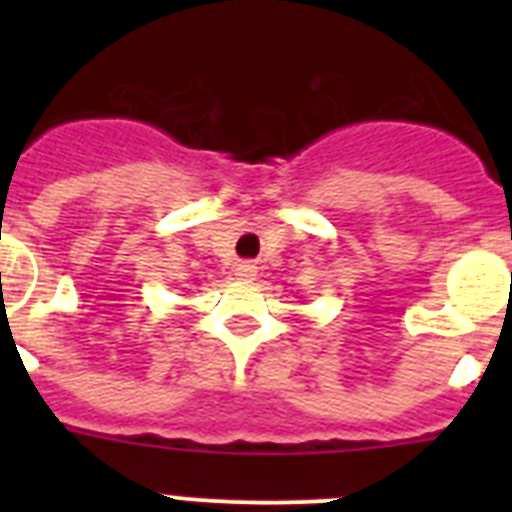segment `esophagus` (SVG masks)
Masks as SVG:
<instances>
[{
    "instance_id": "esophagus-1",
    "label": "esophagus",
    "mask_w": 512,
    "mask_h": 512,
    "mask_svg": "<svg viewBox=\"0 0 512 512\" xmlns=\"http://www.w3.org/2000/svg\"><path fill=\"white\" fill-rule=\"evenodd\" d=\"M235 277L241 279V282H253L256 279V266L251 261H243V264L235 266Z\"/></svg>"
}]
</instances>
